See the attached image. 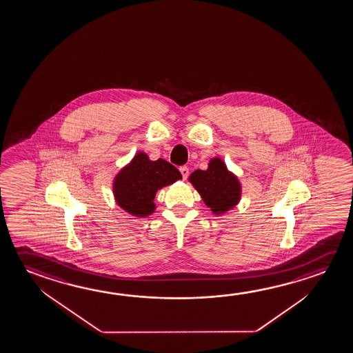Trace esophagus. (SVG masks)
Masks as SVG:
<instances>
[{"label": "esophagus", "instance_id": "esophagus-1", "mask_svg": "<svg viewBox=\"0 0 353 353\" xmlns=\"http://www.w3.org/2000/svg\"><path fill=\"white\" fill-rule=\"evenodd\" d=\"M179 171H181V174H182L183 179L188 177V174H190V168H187V166H182V168H179Z\"/></svg>", "mask_w": 353, "mask_h": 353}]
</instances>
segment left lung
Masks as SVG:
<instances>
[{
    "instance_id": "1",
    "label": "left lung",
    "mask_w": 353,
    "mask_h": 353,
    "mask_svg": "<svg viewBox=\"0 0 353 353\" xmlns=\"http://www.w3.org/2000/svg\"><path fill=\"white\" fill-rule=\"evenodd\" d=\"M188 181L215 215L228 213L235 208L241 199L243 187L240 179L220 157L210 159L208 168L204 171L196 170Z\"/></svg>"
}]
</instances>
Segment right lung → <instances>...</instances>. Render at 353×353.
Listing matches in <instances>:
<instances>
[{"label":"right lung","mask_w":353,"mask_h":353,"mask_svg":"<svg viewBox=\"0 0 353 353\" xmlns=\"http://www.w3.org/2000/svg\"><path fill=\"white\" fill-rule=\"evenodd\" d=\"M181 179L182 174L174 165L162 159L152 161L146 152L139 151L116 174L113 196L123 210L143 218L155 212L157 192Z\"/></svg>","instance_id":"obj_1"}]
</instances>
